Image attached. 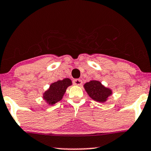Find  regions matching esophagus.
I'll return each instance as SVG.
<instances>
[{
    "label": "esophagus",
    "instance_id": "1",
    "mask_svg": "<svg viewBox=\"0 0 151 151\" xmlns=\"http://www.w3.org/2000/svg\"><path fill=\"white\" fill-rule=\"evenodd\" d=\"M73 85H77V86H80V85H82V83H83V81H82L81 79H75V80H73Z\"/></svg>",
    "mask_w": 151,
    "mask_h": 151
}]
</instances>
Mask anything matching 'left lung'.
Listing matches in <instances>:
<instances>
[{
  "label": "left lung",
  "instance_id": "obj_1",
  "mask_svg": "<svg viewBox=\"0 0 151 151\" xmlns=\"http://www.w3.org/2000/svg\"><path fill=\"white\" fill-rule=\"evenodd\" d=\"M84 87L91 99L100 103L106 101L107 98L112 93L110 89L104 87L101 83L97 80H91L85 83Z\"/></svg>",
  "mask_w": 151,
  "mask_h": 151
}]
</instances>
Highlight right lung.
Wrapping results in <instances>:
<instances>
[{
    "instance_id": "add662e5",
    "label": "right lung",
    "mask_w": 151,
    "mask_h": 151,
    "mask_svg": "<svg viewBox=\"0 0 151 151\" xmlns=\"http://www.w3.org/2000/svg\"><path fill=\"white\" fill-rule=\"evenodd\" d=\"M71 85L72 82L69 78L58 80L50 85L49 89L44 92L43 98L49 105L55 104L61 101L67 87Z\"/></svg>"
}]
</instances>
